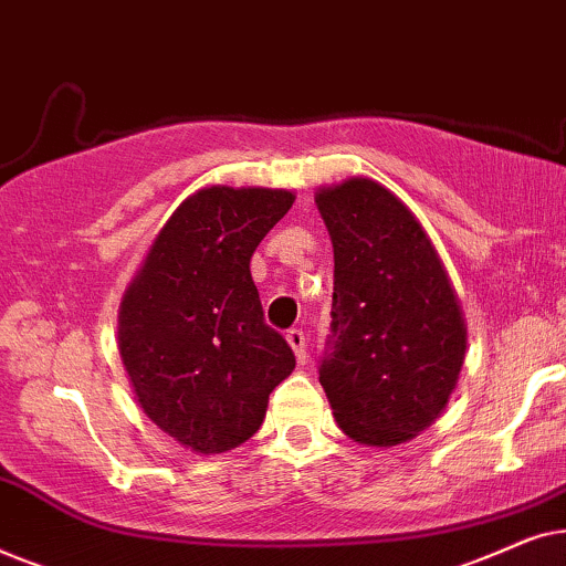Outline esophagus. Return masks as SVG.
Instances as JSON below:
<instances>
[{
	"mask_svg": "<svg viewBox=\"0 0 566 566\" xmlns=\"http://www.w3.org/2000/svg\"><path fill=\"white\" fill-rule=\"evenodd\" d=\"M285 339H289V345L293 347V353H296V360L304 366V363L308 360V353H306V335L301 329H289V335H285Z\"/></svg>",
	"mask_w": 566,
	"mask_h": 566,
	"instance_id": "obj_1",
	"label": "esophagus"
}]
</instances>
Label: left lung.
Masks as SVG:
<instances>
[{"label": "left lung", "mask_w": 566, "mask_h": 566, "mask_svg": "<svg viewBox=\"0 0 566 566\" xmlns=\"http://www.w3.org/2000/svg\"><path fill=\"white\" fill-rule=\"evenodd\" d=\"M335 247V293L319 384L355 443L391 448L443 412L467 355V324L415 213L368 177L316 192Z\"/></svg>", "instance_id": "obj_1"}]
</instances>
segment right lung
<instances>
[{
  "mask_svg": "<svg viewBox=\"0 0 566 566\" xmlns=\"http://www.w3.org/2000/svg\"><path fill=\"white\" fill-rule=\"evenodd\" d=\"M293 192L213 188L182 200L120 301L118 347L138 405L196 453L242 446L296 355L265 324L250 260Z\"/></svg>",
  "mask_w": 566,
  "mask_h": 566,
  "instance_id": "add662e5",
  "label": "right lung"
}]
</instances>
